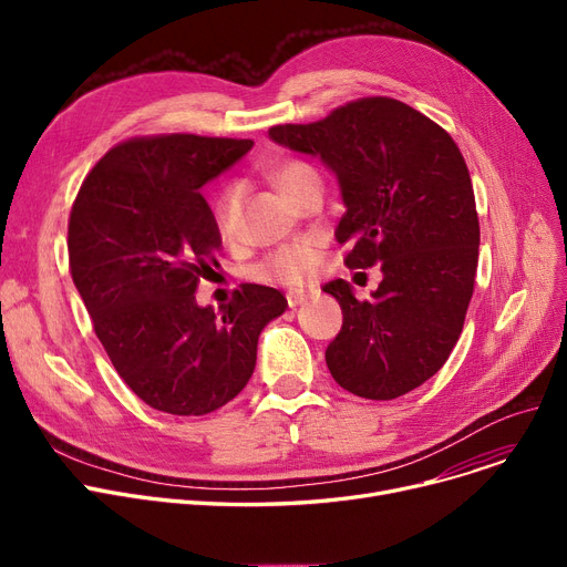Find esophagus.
Segmentation results:
<instances>
[{
  "mask_svg": "<svg viewBox=\"0 0 567 567\" xmlns=\"http://www.w3.org/2000/svg\"><path fill=\"white\" fill-rule=\"evenodd\" d=\"M310 296H312L310 289H291V291H287V306L289 308H299V306H303L310 299Z\"/></svg>",
  "mask_w": 567,
  "mask_h": 567,
  "instance_id": "1",
  "label": "esophagus"
}]
</instances>
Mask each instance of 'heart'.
Returning a JSON list of instances; mask_svg holds the SVG:
<instances>
[{
  "label": "heart",
  "mask_w": 567,
  "mask_h": 567,
  "mask_svg": "<svg viewBox=\"0 0 567 567\" xmlns=\"http://www.w3.org/2000/svg\"><path fill=\"white\" fill-rule=\"evenodd\" d=\"M268 176H271L276 188L289 199H293L308 184L319 178L317 169L310 163L299 158L278 161L271 167V172H268ZM214 214H216V227L225 241L236 238L238 220H241V186L238 184L225 186L216 199ZM317 268H319L317 246L312 241H299V244L282 246L276 252L268 255L257 268V274L264 280L296 287L306 282L308 278H312Z\"/></svg>",
  "instance_id": "obj_1"
}]
</instances>
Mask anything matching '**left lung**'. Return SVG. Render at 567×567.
<instances>
[{"label":"left lung","mask_w":567,"mask_h":567,"mask_svg":"<svg viewBox=\"0 0 567 567\" xmlns=\"http://www.w3.org/2000/svg\"><path fill=\"white\" fill-rule=\"evenodd\" d=\"M268 137L336 174L344 264H381L370 301L344 280L323 285L342 308V329L326 349L333 379L365 400L419 389L460 340L478 268L481 225L457 144L385 96L347 103L315 124L274 126Z\"/></svg>","instance_id":"left-lung-1"}]
</instances>
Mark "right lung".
<instances>
[{
	"mask_svg": "<svg viewBox=\"0 0 567 567\" xmlns=\"http://www.w3.org/2000/svg\"><path fill=\"white\" fill-rule=\"evenodd\" d=\"M252 144L135 137L110 148L73 204L71 276L94 331L128 389L172 415L212 413L241 393L264 326L287 308L264 285H241L220 312L195 301L223 244L202 186Z\"/></svg>",
	"mask_w": 567,
	"mask_h": 567,
	"instance_id": "obj_1",
	"label": "right lung"
}]
</instances>
